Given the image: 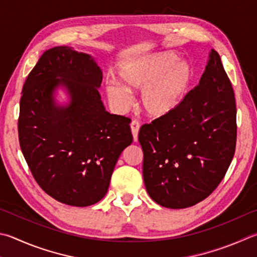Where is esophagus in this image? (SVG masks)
<instances>
[{
	"mask_svg": "<svg viewBox=\"0 0 257 257\" xmlns=\"http://www.w3.org/2000/svg\"><path fill=\"white\" fill-rule=\"evenodd\" d=\"M130 128H132L134 141L137 142L138 141V133H139V128H141V124H139L138 121L134 120V121H132V123H130Z\"/></svg>",
	"mask_w": 257,
	"mask_h": 257,
	"instance_id": "esophagus-1",
	"label": "esophagus"
}]
</instances>
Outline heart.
I'll return each instance as SVG.
<instances>
[{
	"label": "heart",
	"instance_id": "b5f03b06",
	"mask_svg": "<svg viewBox=\"0 0 257 257\" xmlns=\"http://www.w3.org/2000/svg\"><path fill=\"white\" fill-rule=\"evenodd\" d=\"M121 84L108 82L105 92L119 110L132 105L127 91L142 90L139 105L149 118L169 116L180 108L194 80V69L189 62L179 60L172 53L138 58L124 64L119 71Z\"/></svg>",
	"mask_w": 257,
	"mask_h": 257
}]
</instances>
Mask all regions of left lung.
Masks as SVG:
<instances>
[{"label":"left lung","mask_w":257,"mask_h":257,"mask_svg":"<svg viewBox=\"0 0 257 257\" xmlns=\"http://www.w3.org/2000/svg\"><path fill=\"white\" fill-rule=\"evenodd\" d=\"M234 90L214 49L199 85L169 116L143 124L146 190L162 207L183 209L209 197L222 181L236 148Z\"/></svg>","instance_id":"1"}]
</instances>
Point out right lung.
Segmentation results:
<instances>
[{
  "instance_id": "obj_1",
  "label": "right lung",
  "mask_w": 257,
  "mask_h": 257,
  "mask_svg": "<svg viewBox=\"0 0 257 257\" xmlns=\"http://www.w3.org/2000/svg\"><path fill=\"white\" fill-rule=\"evenodd\" d=\"M101 82V68L90 55L59 46L45 51L22 88V154L40 188L68 206L99 202L119 156L133 143L130 119L105 111ZM59 86L70 96L66 106L54 101Z\"/></svg>"
}]
</instances>
